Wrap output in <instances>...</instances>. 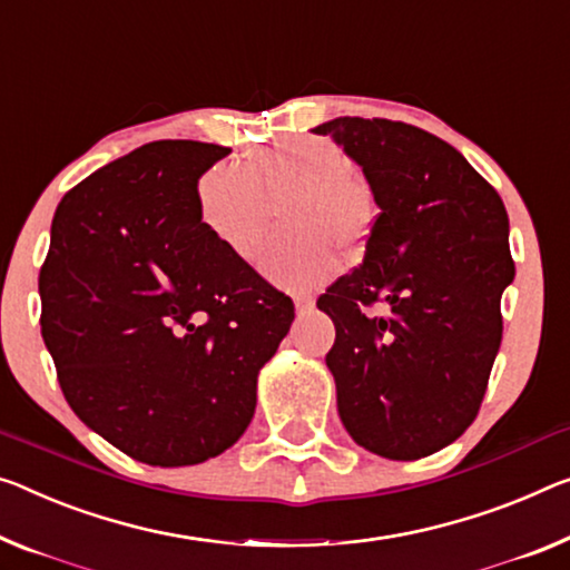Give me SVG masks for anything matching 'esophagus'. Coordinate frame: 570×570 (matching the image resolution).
<instances>
[{"mask_svg":"<svg viewBox=\"0 0 570 570\" xmlns=\"http://www.w3.org/2000/svg\"><path fill=\"white\" fill-rule=\"evenodd\" d=\"M315 308V301L308 295H295V311L297 315H305Z\"/></svg>","mask_w":570,"mask_h":570,"instance_id":"obj_1","label":"esophagus"}]
</instances>
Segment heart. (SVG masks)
<instances>
[{"label": "heart", "instance_id": "heart-1", "mask_svg": "<svg viewBox=\"0 0 570 570\" xmlns=\"http://www.w3.org/2000/svg\"><path fill=\"white\" fill-rule=\"evenodd\" d=\"M283 206V226L259 252L269 283L311 293L338 273L341 247L354 255L370 242L376 200L338 145L287 137L259 147L244 168L214 165L198 180L200 222L226 252L252 259Z\"/></svg>", "mask_w": 570, "mask_h": 570}]
</instances>
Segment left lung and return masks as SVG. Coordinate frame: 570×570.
I'll return each instance as SVG.
<instances>
[{
    "instance_id": "obj_1",
    "label": "left lung",
    "mask_w": 570,
    "mask_h": 570,
    "mask_svg": "<svg viewBox=\"0 0 570 570\" xmlns=\"http://www.w3.org/2000/svg\"><path fill=\"white\" fill-rule=\"evenodd\" d=\"M328 135L362 168L376 216L364 262L318 297L336 326L326 364L362 449L415 461L474 423L514 279L510 218L466 157L405 121L338 117ZM380 302L382 316L365 308Z\"/></svg>"
}]
</instances>
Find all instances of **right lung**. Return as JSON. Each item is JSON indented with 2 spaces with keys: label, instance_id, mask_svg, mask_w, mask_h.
<instances>
[{
  "label": "right lung",
  "instance_id": "add662e5",
  "mask_svg": "<svg viewBox=\"0 0 570 570\" xmlns=\"http://www.w3.org/2000/svg\"><path fill=\"white\" fill-rule=\"evenodd\" d=\"M229 147L160 139L68 190L40 269L42 341L73 413L135 461L194 466L247 431L293 301L198 214Z\"/></svg>",
  "mask_w": 570,
  "mask_h": 570
}]
</instances>
